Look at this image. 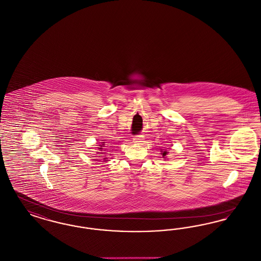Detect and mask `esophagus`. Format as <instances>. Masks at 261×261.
Returning a JSON list of instances; mask_svg holds the SVG:
<instances>
[{
  "mask_svg": "<svg viewBox=\"0 0 261 261\" xmlns=\"http://www.w3.org/2000/svg\"><path fill=\"white\" fill-rule=\"evenodd\" d=\"M144 141V136H137L134 138V142L135 143H138V144H141L142 142Z\"/></svg>",
  "mask_w": 261,
  "mask_h": 261,
  "instance_id": "34e87169",
  "label": "esophagus"
}]
</instances>
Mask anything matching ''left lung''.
Returning a JSON list of instances; mask_svg holds the SVG:
<instances>
[{"instance_id": "obj_1", "label": "left lung", "mask_w": 261, "mask_h": 261, "mask_svg": "<svg viewBox=\"0 0 261 261\" xmlns=\"http://www.w3.org/2000/svg\"><path fill=\"white\" fill-rule=\"evenodd\" d=\"M168 154H169L168 150H162V149H161V155L163 156L164 159H167V155H168Z\"/></svg>"}]
</instances>
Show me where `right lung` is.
Masks as SVG:
<instances>
[{
  "mask_svg": "<svg viewBox=\"0 0 261 261\" xmlns=\"http://www.w3.org/2000/svg\"><path fill=\"white\" fill-rule=\"evenodd\" d=\"M106 145L107 146L105 147V145ZM98 147L97 148V150L98 151H101V152H96L97 153V155H100V156H98V157H100L103 160V162H107L108 161V158H106V156H108V155H111V154H109V153H107V152H109V151H106V150H108V146H110V144H105V142H101L99 145H97ZM105 156L106 158L104 159L103 157ZM99 161H101V160H99Z\"/></svg>",
  "mask_w": 261,
  "mask_h": 261,
  "instance_id": "right-lung-1",
  "label": "right lung"
}]
</instances>
